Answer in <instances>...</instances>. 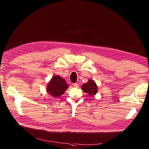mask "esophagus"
Masks as SVG:
<instances>
[{"label":"esophagus","instance_id":"1","mask_svg":"<svg viewBox=\"0 0 149 149\" xmlns=\"http://www.w3.org/2000/svg\"><path fill=\"white\" fill-rule=\"evenodd\" d=\"M73 85H74L75 87H76V88H77V87H79V84H77V83L74 84H73Z\"/></svg>","mask_w":149,"mask_h":149}]
</instances>
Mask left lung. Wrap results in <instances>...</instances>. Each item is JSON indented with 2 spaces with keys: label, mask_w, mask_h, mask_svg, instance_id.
I'll return each instance as SVG.
<instances>
[{
  "label": "left lung",
  "mask_w": 149,
  "mask_h": 149,
  "mask_svg": "<svg viewBox=\"0 0 149 149\" xmlns=\"http://www.w3.org/2000/svg\"><path fill=\"white\" fill-rule=\"evenodd\" d=\"M82 90L84 91V92L87 93L89 95L93 96L97 93L98 87L94 81L88 79L87 83L84 84L82 85Z\"/></svg>",
  "instance_id": "left-lung-1"
}]
</instances>
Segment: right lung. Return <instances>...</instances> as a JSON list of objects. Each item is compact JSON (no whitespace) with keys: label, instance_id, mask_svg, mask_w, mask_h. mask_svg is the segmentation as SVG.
<instances>
[{"label":"right lung","instance_id":"obj_1","mask_svg":"<svg viewBox=\"0 0 149 149\" xmlns=\"http://www.w3.org/2000/svg\"><path fill=\"white\" fill-rule=\"evenodd\" d=\"M68 88V85L65 80L59 75L54 76L48 82L46 87L47 93L51 96L58 99Z\"/></svg>","mask_w":149,"mask_h":149}]
</instances>
